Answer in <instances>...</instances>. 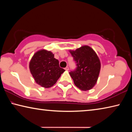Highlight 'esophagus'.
<instances>
[{"label":"esophagus","mask_w":132,"mask_h":132,"mask_svg":"<svg viewBox=\"0 0 132 132\" xmlns=\"http://www.w3.org/2000/svg\"><path fill=\"white\" fill-rule=\"evenodd\" d=\"M64 69H65L66 70H69V67H68V66H66L65 68H64Z\"/></svg>","instance_id":"obj_1"}]
</instances>
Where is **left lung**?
Here are the masks:
<instances>
[{"label": "left lung", "instance_id": "8db88e82", "mask_svg": "<svg viewBox=\"0 0 132 132\" xmlns=\"http://www.w3.org/2000/svg\"><path fill=\"white\" fill-rule=\"evenodd\" d=\"M70 52L76 64V68L69 72L75 86L83 91L92 88L97 82L101 64L92 48L83 46Z\"/></svg>", "mask_w": 132, "mask_h": 132}]
</instances>
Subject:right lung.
<instances>
[{"label":"right lung","mask_w":132,"mask_h":132,"mask_svg":"<svg viewBox=\"0 0 132 132\" xmlns=\"http://www.w3.org/2000/svg\"><path fill=\"white\" fill-rule=\"evenodd\" d=\"M31 73L38 84L45 88L53 86L64 71L54 55L46 50L35 53L30 62Z\"/></svg>","instance_id":"1"}]
</instances>
